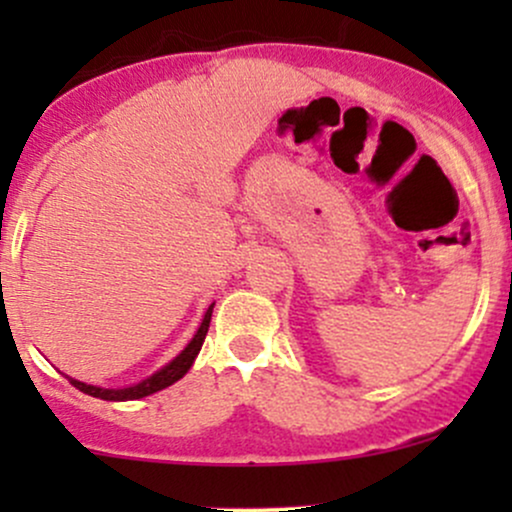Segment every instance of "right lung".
Segmentation results:
<instances>
[{"mask_svg":"<svg viewBox=\"0 0 512 512\" xmlns=\"http://www.w3.org/2000/svg\"><path fill=\"white\" fill-rule=\"evenodd\" d=\"M211 310H214V303L209 305L207 315H204V320H202V325H199V330H197L195 337H192V342L185 346V351H182L180 356H175L166 368H161L158 373L151 375V378L142 380V383H137L132 387H122V390H105V387L79 383V380H74V378H69V383H72L76 390L84 392V395H91V397H98V399H108V402H127V399H139V397H146V395H154V392L163 390V387L178 383L182 375L190 370L192 363H195L199 349H202L204 337H207V332H209Z\"/></svg>","mask_w":512,"mask_h":512,"instance_id":"add662e5","label":"right lung"}]
</instances>
